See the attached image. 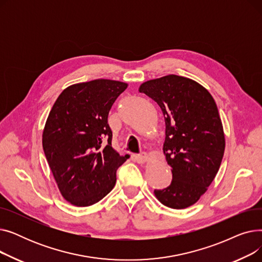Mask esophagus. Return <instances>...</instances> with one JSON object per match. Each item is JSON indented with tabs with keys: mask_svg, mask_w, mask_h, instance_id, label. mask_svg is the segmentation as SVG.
Wrapping results in <instances>:
<instances>
[{
	"mask_svg": "<svg viewBox=\"0 0 262 262\" xmlns=\"http://www.w3.org/2000/svg\"><path fill=\"white\" fill-rule=\"evenodd\" d=\"M134 158L135 160L138 162V163H145L148 161V156L145 154V153H142L140 155H134Z\"/></svg>",
	"mask_w": 262,
	"mask_h": 262,
	"instance_id": "34e87169",
	"label": "esophagus"
}]
</instances>
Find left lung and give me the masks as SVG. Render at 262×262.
Returning <instances> with one entry per match:
<instances>
[{
	"label": "left lung",
	"instance_id": "left-lung-1",
	"mask_svg": "<svg viewBox=\"0 0 262 262\" xmlns=\"http://www.w3.org/2000/svg\"><path fill=\"white\" fill-rule=\"evenodd\" d=\"M139 92L159 105L166 122L162 150L172 182L154 194L167 207L188 208L208 190L223 159L225 135L216 104L198 81L175 74L146 80Z\"/></svg>",
	"mask_w": 262,
	"mask_h": 262
}]
</instances>
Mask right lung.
<instances>
[{"label": "right lung", "instance_id": "add662e5", "mask_svg": "<svg viewBox=\"0 0 262 262\" xmlns=\"http://www.w3.org/2000/svg\"><path fill=\"white\" fill-rule=\"evenodd\" d=\"M128 84L94 79L67 87L53 105L42 133L45 154L62 198L93 205L115 187L118 168L129 158L112 146L108 114Z\"/></svg>", "mask_w": 262, "mask_h": 262}]
</instances>
